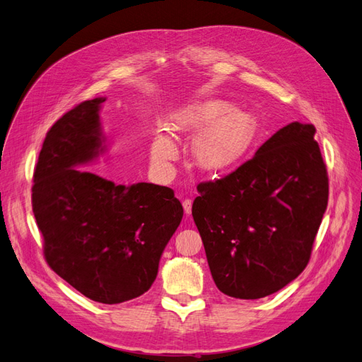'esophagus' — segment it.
Here are the masks:
<instances>
[{"mask_svg":"<svg viewBox=\"0 0 362 362\" xmlns=\"http://www.w3.org/2000/svg\"><path fill=\"white\" fill-rule=\"evenodd\" d=\"M192 204H193V201L192 199H184L182 201V206H184V211H185V214H192Z\"/></svg>","mask_w":362,"mask_h":362,"instance_id":"34e87169","label":"esophagus"}]
</instances>
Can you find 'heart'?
<instances>
[{
    "instance_id": "b5f03b06",
    "label": "heart",
    "mask_w": 362,
    "mask_h": 362,
    "mask_svg": "<svg viewBox=\"0 0 362 362\" xmlns=\"http://www.w3.org/2000/svg\"><path fill=\"white\" fill-rule=\"evenodd\" d=\"M175 127L185 133H203L194 141V157L208 172H225L243 158L255 136V119L246 112L233 110V105L211 100L193 103L175 115ZM177 154L166 136H158L152 146V156L166 163Z\"/></svg>"
}]
</instances>
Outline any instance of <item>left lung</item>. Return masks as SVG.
I'll return each mask as SVG.
<instances>
[{
    "label": "left lung",
    "instance_id": "8db88e82",
    "mask_svg": "<svg viewBox=\"0 0 362 362\" xmlns=\"http://www.w3.org/2000/svg\"><path fill=\"white\" fill-rule=\"evenodd\" d=\"M311 124L291 122L226 177L198 185L192 206L217 288L259 299L298 278L329 196Z\"/></svg>",
    "mask_w": 362,
    "mask_h": 362
}]
</instances>
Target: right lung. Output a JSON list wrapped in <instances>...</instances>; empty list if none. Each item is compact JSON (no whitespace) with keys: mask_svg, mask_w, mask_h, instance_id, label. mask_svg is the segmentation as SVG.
<instances>
[{"mask_svg":"<svg viewBox=\"0 0 362 362\" xmlns=\"http://www.w3.org/2000/svg\"><path fill=\"white\" fill-rule=\"evenodd\" d=\"M104 101H84L51 127L33 175L31 202L49 267L86 298L113 305L151 288L184 211L169 187L116 185L75 169L105 151Z\"/></svg>","mask_w":362,"mask_h":362,"instance_id":"1","label":"right lung"}]
</instances>
